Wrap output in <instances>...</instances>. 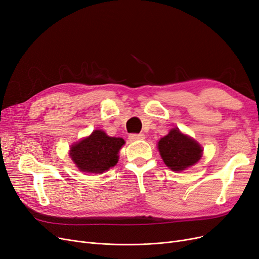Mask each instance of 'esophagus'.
Here are the masks:
<instances>
[{"mask_svg": "<svg viewBox=\"0 0 259 259\" xmlns=\"http://www.w3.org/2000/svg\"><path fill=\"white\" fill-rule=\"evenodd\" d=\"M145 136L143 133H140V135H130L129 140L130 141H140V140H144Z\"/></svg>", "mask_w": 259, "mask_h": 259, "instance_id": "esophagus-1", "label": "esophagus"}]
</instances>
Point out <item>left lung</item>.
I'll return each instance as SVG.
<instances>
[{"instance_id":"1","label":"left lung","mask_w":259,"mask_h":259,"mask_svg":"<svg viewBox=\"0 0 259 259\" xmlns=\"http://www.w3.org/2000/svg\"><path fill=\"white\" fill-rule=\"evenodd\" d=\"M158 149L166 166L175 171L194 165L203 155L202 146L178 128L171 129L158 142Z\"/></svg>"}]
</instances>
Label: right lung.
<instances>
[{"instance_id":"right-lung-1","label":"right lung","mask_w":259,"mask_h":259,"mask_svg":"<svg viewBox=\"0 0 259 259\" xmlns=\"http://www.w3.org/2000/svg\"><path fill=\"white\" fill-rule=\"evenodd\" d=\"M124 144L121 138H112L102 130H95L70 148V157L81 171L101 174L118 162V151Z\"/></svg>"}]
</instances>
